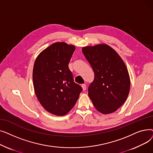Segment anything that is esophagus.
Masks as SVG:
<instances>
[{"label": "esophagus", "mask_w": 153, "mask_h": 153, "mask_svg": "<svg viewBox=\"0 0 153 153\" xmlns=\"http://www.w3.org/2000/svg\"><path fill=\"white\" fill-rule=\"evenodd\" d=\"M82 90L84 91H85L86 90V85L85 84H82Z\"/></svg>", "instance_id": "esophagus-1"}]
</instances>
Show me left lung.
Wrapping results in <instances>:
<instances>
[{
    "label": "left lung",
    "mask_w": 153,
    "mask_h": 153,
    "mask_svg": "<svg viewBox=\"0 0 153 153\" xmlns=\"http://www.w3.org/2000/svg\"><path fill=\"white\" fill-rule=\"evenodd\" d=\"M82 53L94 72L88 95L95 108L103 114L117 111L126 101L130 89L129 73L118 54L110 46L83 47Z\"/></svg>",
    "instance_id": "left-lung-1"
}]
</instances>
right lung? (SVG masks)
I'll return each instance as SVG.
<instances>
[{
    "label": "right lung",
    "mask_w": 153,
    "mask_h": 153,
    "mask_svg": "<svg viewBox=\"0 0 153 153\" xmlns=\"http://www.w3.org/2000/svg\"><path fill=\"white\" fill-rule=\"evenodd\" d=\"M76 47L56 42L39 54L33 69L36 97L50 113L63 116L73 108L82 87L74 82L68 64Z\"/></svg>",
    "instance_id": "add662e5"
}]
</instances>
